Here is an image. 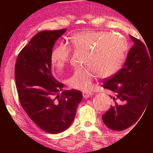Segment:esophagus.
I'll return each mask as SVG.
<instances>
[{"label": "esophagus", "mask_w": 153, "mask_h": 153, "mask_svg": "<svg viewBox=\"0 0 153 153\" xmlns=\"http://www.w3.org/2000/svg\"><path fill=\"white\" fill-rule=\"evenodd\" d=\"M93 94L91 92H83L82 93V96H83V98H85V99H88V98L91 97V96H92Z\"/></svg>", "instance_id": "1"}]
</instances>
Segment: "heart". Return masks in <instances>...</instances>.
Returning <instances> with one entry per match:
<instances>
[{
    "label": "heart",
    "mask_w": 153,
    "mask_h": 153,
    "mask_svg": "<svg viewBox=\"0 0 153 153\" xmlns=\"http://www.w3.org/2000/svg\"><path fill=\"white\" fill-rule=\"evenodd\" d=\"M71 46L75 50L88 52L85 69H76L67 80L73 89L88 91L93 87L97 74L100 78L111 77L119 71L124 60L127 44L122 36L106 31L85 30L71 37ZM71 49L59 44L51 54V62L61 69L69 61Z\"/></svg>",
    "instance_id": "1"
}]
</instances>
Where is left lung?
Masks as SVG:
<instances>
[{"mask_svg": "<svg viewBox=\"0 0 153 153\" xmlns=\"http://www.w3.org/2000/svg\"><path fill=\"white\" fill-rule=\"evenodd\" d=\"M129 36L134 45L124 66L103 85L114 94L113 105L102 115L103 122L115 131L124 130L137 122L153 96V60L145 45Z\"/></svg>", "mask_w": 153, "mask_h": 153, "instance_id": "8db88e82", "label": "left lung"}]
</instances>
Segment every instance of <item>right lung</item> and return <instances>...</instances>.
Wrapping results in <instances>:
<instances>
[{
    "label": "right lung",
    "instance_id": "1",
    "mask_svg": "<svg viewBox=\"0 0 153 153\" xmlns=\"http://www.w3.org/2000/svg\"><path fill=\"white\" fill-rule=\"evenodd\" d=\"M66 29L35 34L17 57L15 80L19 101L39 127L50 134L66 130L74 120L82 95L80 91H63L64 85L51 73L54 43Z\"/></svg>",
    "mask_w": 153,
    "mask_h": 153
}]
</instances>
